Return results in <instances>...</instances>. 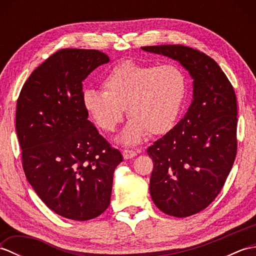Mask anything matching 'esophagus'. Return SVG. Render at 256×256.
I'll list each match as a JSON object with an SVG mask.
<instances>
[{"label":"esophagus","instance_id":"obj_1","mask_svg":"<svg viewBox=\"0 0 256 256\" xmlns=\"http://www.w3.org/2000/svg\"><path fill=\"white\" fill-rule=\"evenodd\" d=\"M136 152L133 150H123V157L124 160H130V158H133V157L136 156Z\"/></svg>","mask_w":256,"mask_h":256}]
</instances>
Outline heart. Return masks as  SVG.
Segmentation results:
<instances>
[{
    "instance_id": "1",
    "label": "heart",
    "mask_w": 256,
    "mask_h": 256,
    "mask_svg": "<svg viewBox=\"0 0 256 256\" xmlns=\"http://www.w3.org/2000/svg\"><path fill=\"white\" fill-rule=\"evenodd\" d=\"M103 91L88 89L82 106L98 128L112 132L122 121L125 108L131 118L118 140L140 143L148 133L160 135L176 124L186 99L184 72L174 64H155L124 60L102 81Z\"/></svg>"
}]
</instances>
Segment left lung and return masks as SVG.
I'll return each instance as SVG.
<instances>
[{
  "instance_id": "left-lung-1",
  "label": "left lung",
  "mask_w": 256,
  "mask_h": 256,
  "mask_svg": "<svg viewBox=\"0 0 256 256\" xmlns=\"http://www.w3.org/2000/svg\"><path fill=\"white\" fill-rule=\"evenodd\" d=\"M142 50L179 62L194 79V94L184 118L148 148L154 168L150 192L164 214L184 218L206 209L229 175L236 160V92L214 59L182 45Z\"/></svg>"
}]
</instances>
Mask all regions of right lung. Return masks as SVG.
Here are the masks:
<instances>
[{"mask_svg": "<svg viewBox=\"0 0 256 256\" xmlns=\"http://www.w3.org/2000/svg\"><path fill=\"white\" fill-rule=\"evenodd\" d=\"M108 60L96 50H58L30 74L18 99L25 176L42 202L67 219L90 220L106 210L123 160L82 106V81Z\"/></svg>", "mask_w": 256, "mask_h": 256, "instance_id": "obj_1", "label": "right lung"}]
</instances>
